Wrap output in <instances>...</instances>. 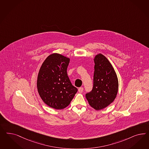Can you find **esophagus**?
<instances>
[{
  "label": "esophagus",
  "instance_id": "obj_1",
  "mask_svg": "<svg viewBox=\"0 0 149 149\" xmlns=\"http://www.w3.org/2000/svg\"><path fill=\"white\" fill-rule=\"evenodd\" d=\"M83 91V87H80V88H78V91L79 93H82Z\"/></svg>",
  "mask_w": 149,
  "mask_h": 149
}]
</instances>
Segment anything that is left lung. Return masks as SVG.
Wrapping results in <instances>:
<instances>
[{
	"label": "left lung",
	"instance_id": "left-lung-1",
	"mask_svg": "<svg viewBox=\"0 0 149 149\" xmlns=\"http://www.w3.org/2000/svg\"><path fill=\"white\" fill-rule=\"evenodd\" d=\"M94 60L93 87L86 97L91 107L96 110H100L115 99L118 90V81L113 67L104 55L99 54Z\"/></svg>",
	"mask_w": 149,
	"mask_h": 149
}]
</instances>
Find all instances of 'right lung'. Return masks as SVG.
<instances>
[{
	"instance_id": "right-lung-1",
	"label": "right lung",
	"mask_w": 149,
	"mask_h": 149,
	"mask_svg": "<svg viewBox=\"0 0 149 149\" xmlns=\"http://www.w3.org/2000/svg\"><path fill=\"white\" fill-rule=\"evenodd\" d=\"M69 63L70 58L54 53L46 58L38 74L39 95L45 104L56 110L69 105L78 91L67 76Z\"/></svg>"
}]
</instances>
